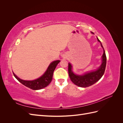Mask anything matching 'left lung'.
<instances>
[{
	"label": "left lung",
	"mask_w": 123,
	"mask_h": 123,
	"mask_svg": "<svg viewBox=\"0 0 123 123\" xmlns=\"http://www.w3.org/2000/svg\"><path fill=\"white\" fill-rule=\"evenodd\" d=\"M92 34L93 33L91 32ZM98 41L100 43V46L104 50V53L102 55V62L99 67L95 71L88 72L83 75H76L72 71V66L71 64H68V73L70 80L73 84L80 87H87L94 84L99 80L104 75L106 66V56L105 50L100 40L97 37Z\"/></svg>",
	"instance_id": "obj_1"
}]
</instances>
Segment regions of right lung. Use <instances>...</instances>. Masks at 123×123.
I'll return each instance as SVG.
<instances>
[{
  "label": "right lung",
  "instance_id": "right-lung-1",
  "mask_svg": "<svg viewBox=\"0 0 123 123\" xmlns=\"http://www.w3.org/2000/svg\"><path fill=\"white\" fill-rule=\"evenodd\" d=\"M60 61H55L52 62L48 67L46 71L43 75L38 79L33 80H25L18 77L15 74L13 73L15 77L25 86L30 88L32 90H39L46 87L49 85L52 80L54 71L55 70L56 66Z\"/></svg>",
  "mask_w": 123,
  "mask_h": 123
}]
</instances>
